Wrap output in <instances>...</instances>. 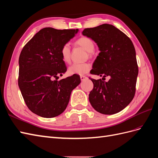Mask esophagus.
Masks as SVG:
<instances>
[{
    "instance_id": "1",
    "label": "esophagus",
    "mask_w": 158,
    "mask_h": 158,
    "mask_svg": "<svg viewBox=\"0 0 158 158\" xmlns=\"http://www.w3.org/2000/svg\"><path fill=\"white\" fill-rule=\"evenodd\" d=\"M86 78H87V77L85 76H80V79H81L82 81H83V80H84Z\"/></svg>"
}]
</instances>
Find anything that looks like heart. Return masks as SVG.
<instances>
[{"instance_id":"heart-1","label":"heart","mask_w":158,"mask_h":158,"mask_svg":"<svg viewBox=\"0 0 158 158\" xmlns=\"http://www.w3.org/2000/svg\"><path fill=\"white\" fill-rule=\"evenodd\" d=\"M76 44L78 45L88 52V56H90L94 49V43L90 38L88 37H82L76 40ZM60 55L61 60L65 63H69L70 61L71 49L68 44H65L60 50ZM92 66L90 63H74L68 69V72L70 75L82 76L86 74L91 70Z\"/></svg>"}]
</instances>
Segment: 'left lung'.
I'll use <instances>...</instances> for the list:
<instances>
[{"label": "left lung", "instance_id": "8db88e82", "mask_svg": "<svg viewBox=\"0 0 158 158\" xmlns=\"http://www.w3.org/2000/svg\"><path fill=\"white\" fill-rule=\"evenodd\" d=\"M82 35L94 40L101 52L90 74L102 76V78L110 77L108 82L90 78L94 84L89 94L91 105L104 114L120 112L135 94L138 66L132 41L123 32L109 24L84 29Z\"/></svg>", "mask_w": 158, "mask_h": 158}]
</instances>
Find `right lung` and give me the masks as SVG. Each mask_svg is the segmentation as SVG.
I'll return each mask as SVG.
<instances>
[{
    "label": "right lung",
    "mask_w": 158,
    "mask_h": 158,
    "mask_svg": "<svg viewBox=\"0 0 158 158\" xmlns=\"http://www.w3.org/2000/svg\"><path fill=\"white\" fill-rule=\"evenodd\" d=\"M78 29H41L23 48L19 59L18 84L26 105L45 118L58 116L66 109L78 75L57 80L67 70L60 50Z\"/></svg>",
    "instance_id": "1"
}]
</instances>
